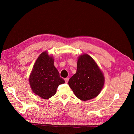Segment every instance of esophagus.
<instances>
[{"label":"esophagus","mask_w":134,"mask_h":134,"mask_svg":"<svg viewBox=\"0 0 134 134\" xmlns=\"http://www.w3.org/2000/svg\"><path fill=\"white\" fill-rule=\"evenodd\" d=\"M65 82L66 83H67L68 82V80H69V78H66L65 79Z\"/></svg>","instance_id":"esophagus-1"}]
</instances>
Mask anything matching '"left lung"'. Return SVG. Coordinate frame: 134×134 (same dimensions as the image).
<instances>
[{
	"mask_svg": "<svg viewBox=\"0 0 134 134\" xmlns=\"http://www.w3.org/2000/svg\"><path fill=\"white\" fill-rule=\"evenodd\" d=\"M105 82L104 75L94 59L87 54L78 56L76 72L68 81V85L77 98L82 101L98 96Z\"/></svg>",
	"mask_w": 134,
	"mask_h": 134,
	"instance_id": "left-lung-1",
	"label": "left lung"
}]
</instances>
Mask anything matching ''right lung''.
I'll list each match as a JSON object with an SVG mask.
<instances>
[{"label": "right lung", "instance_id": "right-lung-1", "mask_svg": "<svg viewBox=\"0 0 134 134\" xmlns=\"http://www.w3.org/2000/svg\"><path fill=\"white\" fill-rule=\"evenodd\" d=\"M54 60L53 56L47 51L42 52L34 63L29 76L32 92L44 99L55 95L58 86L65 82L54 66Z\"/></svg>", "mask_w": 134, "mask_h": 134}]
</instances>
